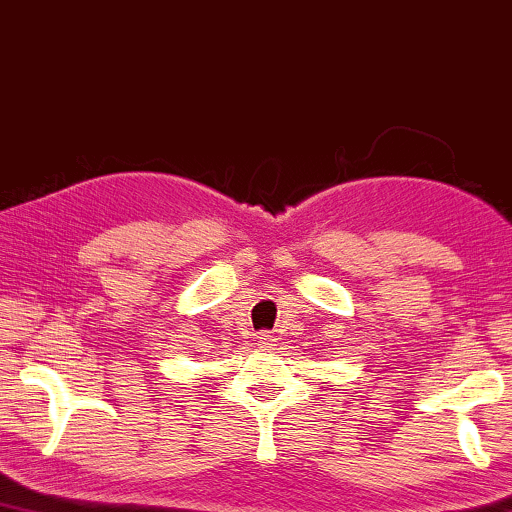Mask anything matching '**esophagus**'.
<instances>
[{"instance_id":"1","label":"esophagus","mask_w":512,"mask_h":512,"mask_svg":"<svg viewBox=\"0 0 512 512\" xmlns=\"http://www.w3.org/2000/svg\"><path fill=\"white\" fill-rule=\"evenodd\" d=\"M259 345L262 347H271L273 345V335H269V333H259Z\"/></svg>"}]
</instances>
